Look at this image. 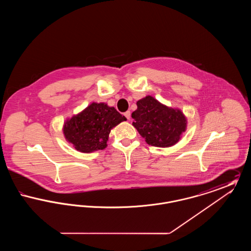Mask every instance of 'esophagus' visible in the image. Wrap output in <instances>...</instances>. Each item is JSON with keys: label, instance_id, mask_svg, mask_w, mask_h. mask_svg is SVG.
<instances>
[{"label": "esophagus", "instance_id": "obj_1", "mask_svg": "<svg viewBox=\"0 0 251 251\" xmlns=\"http://www.w3.org/2000/svg\"><path fill=\"white\" fill-rule=\"evenodd\" d=\"M124 116L127 118V120H130V119H131V112H130V111L125 112V113H124Z\"/></svg>", "mask_w": 251, "mask_h": 251}]
</instances>
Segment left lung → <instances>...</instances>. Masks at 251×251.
<instances>
[{"label": "left lung", "mask_w": 251, "mask_h": 251, "mask_svg": "<svg viewBox=\"0 0 251 251\" xmlns=\"http://www.w3.org/2000/svg\"><path fill=\"white\" fill-rule=\"evenodd\" d=\"M132 112V126L151 146L168 148L179 142L186 131L187 119L178 108L161 103L151 96H146L136 102Z\"/></svg>", "instance_id": "obj_1"}]
</instances>
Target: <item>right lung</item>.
Masks as SVG:
<instances>
[{
  "instance_id": "obj_1",
  "label": "right lung",
  "mask_w": 251,
  "mask_h": 251,
  "mask_svg": "<svg viewBox=\"0 0 251 251\" xmlns=\"http://www.w3.org/2000/svg\"><path fill=\"white\" fill-rule=\"evenodd\" d=\"M125 120L115 107L104 102H92L64 122L63 133L76 151L90 153L104 150L111 130Z\"/></svg>"
}]
</instances>
